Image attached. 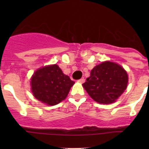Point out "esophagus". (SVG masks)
<instances>
[{"label":"esophagus","mask_w":149,"mask_h":149,"mask_svg":"<svg viewBox=\"0 0 149 149\" xmlns=\"http://www.w3.org/2000/svg\"><path fill=\"white\" fill-rule=\"evenodd\" d=\"M79 83H81V84H83V83H84V82H85V79H79Z\"/></svg>","instance_id":"esophagus-1"}]
</instances>
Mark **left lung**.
Listing matches in <instances>:
<instances>
[{"mask_svg": "<svg viewBox=\"0 0 149 149\" xmlns=\"http://www.w3.org/2000/svg\"><path fill=\"white\" fill-rule=\"evenodd\" d=\"M127 83V73L121 65L105 61L91 70L83 86L94 101L108 104L115 102L120 97Z\"/></svg>", "mask_w": 149, "mask_h": 149, "instance_id": "8db88e82", "label": "left lung"}]
</instances>
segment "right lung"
Masks as SVG:
<instances>
[{
  "label": "right lung",
  "mask_w": 149,
  "mask_h": 149,
  "mask_svg": "<svg viewBox=\"0 0 149 149\" xmlns=\"http://www.w3.org/2000/svg\"><path fill=\"white\" fill-rule=\"evenodd\" d=\"M75 82L56 64L39 68L31 79V89L37 100L47 105L59 104L67 97Z\"/></svg>",
  "instance_id": "1"
}]
</instances>
